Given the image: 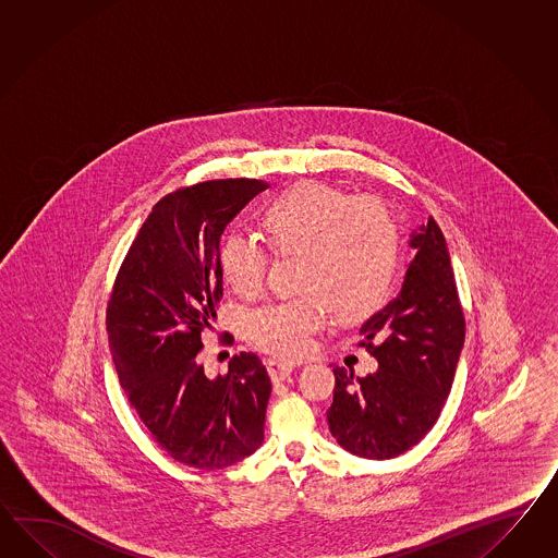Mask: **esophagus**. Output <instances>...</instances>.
<instances>
[{
  "instance_id": "34e87169",
  "label": "esophagus",
  "mask_w": 558,
  "mask_h": 558,
  "mask_svg": "<svg viewBox=\"0 0 558 558\" xmlns=\"http://www.w3.org/2000/svg\"><path fill=\"white\" fill-rule=\"evenodd\" d=\"M266 368H268L272 380H284L294 371V365L286 363V361H268Z\"/></svg>"
}]
</instances>
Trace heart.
<instances>
[{
  "instance_id": "heart-1",
  "label": "heart",
  "mask_w": 558,
  "mask_h": 558,
  "mask_svg": "<svg viewBox=\"0 0 558 558\" xmlns=\"http://www.w3.org/2000/svg\"><path fill=\"white\" fill-rule=\"evenodd\" d=\"M262 223L278 254H299L296 288L304 292L247 313L245 335L254 347L284 359L302 356L325 325V306L340 323H356L385 304L393 282L397 233L379 202L300 181L266 207ZM218 259L235 294H258L268 252L256 235L230 231L219 244Z\"/></svg>"
}]
</instances>
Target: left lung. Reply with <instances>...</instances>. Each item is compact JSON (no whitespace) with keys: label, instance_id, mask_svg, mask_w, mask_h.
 Here are the masks:
<instances>
[{"label":"left lung","instance_id":"8db88e82","mask_svg":"<svg viewBox=\"0 0 558 558\" xmlns=\"http://www.w3.org/2000/svg\"><path fill=\"white\" fill-rule=\"evenodd\" d=\"M415 256L399 294L361 327L379 368L363 379L335 367L328 429L359 458L389 460L434 427L446 405L465 339V320L446 238L434 218L411 231ZM379 345H373V339Z\"/></svg>","mask_w":558,"mask_h":558}]
</instances>
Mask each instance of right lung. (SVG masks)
<instances>
[{
  "label": "right lung",
  "instance_id": "obj_1",
  "mask_svg": "<svg viewBox=\"0 0 558 558\" xmlns=\"http://www.w3.org/2000/svg\"><path fill=\"white\" fill-rule=\"evenodd\" d=\"M264 190L258 179H219L165 195L109 300L110 354L131 408L161 449L197 470L228 468L264 441L272 383L258 356L235 354L216 379L197 361L223 294L221 233Z\"/></svg>",
  "mask_w": 558,
  "mask_h": 558
}]
</instances>
